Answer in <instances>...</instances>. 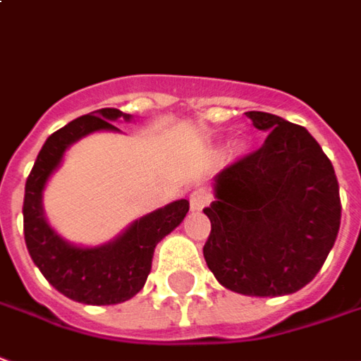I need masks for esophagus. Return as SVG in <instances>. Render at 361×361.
I'll list each match as a JSON object with an SVG mask.
<instances>
[{
    "mask_svg": "<svg viewBox=\"0 0 361 361\" xmlns=\"http://www.w3.org/2000/svg\"><path fill=\"white\" fill-rule=\"evenodd\" d=\"M209 201H211V195L207 193L205 189H195V191L191 193V197H189V203H191V209H193V211L205 209V207L209 205Z\"/></svg>",
    "mask_w": 361,
    "mask_h": 361,
    "instance_id": "esophagus-1",
    "label": "esophagus"
}]
</instances>
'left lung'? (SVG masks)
I'll return each mask as SVG.
<instances>
[{"label":"left lung","mask_w":361,"mask_h":361,"mask_svg":"<svg viewBox=\"0 0 361 361\" xmlns=\"http://www.w3.org/2000/svg\"><path fill=\"white\" fill-rule=\"evenodd\" d=\"M246 117L269 135L215 176V201L203 209L211 221L203 256L234 293H295L319 274L336 242L338 181L307 128L264 111Z\"/></svg>","instance_id":"8db88e82"}]
</instances>
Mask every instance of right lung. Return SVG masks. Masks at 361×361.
Segmentation results:
<instances>
[{"mask_svg":"<svg viewBox=\"0 0 361 361\" xmlns=\"http://www.w3.org/2000/svg\"><path fill=\"white\" fill-rule=\"evenodd\" d=\"M119 119L130 121L133 115L107 107L68 123L47 138L25 183L23 231L27 250L50 286L84 305H117L135 297L152 269L156 244L180 226L189 211L188 199L172 201L133 221L119 236L99 246H78L50 226L42 209V193L66 150L97 130L117 133L113 121Z\"/></svg>","mask_w":361,"mask_h":361,"instance_id":"1","label":"right lung"}]
</instances>
